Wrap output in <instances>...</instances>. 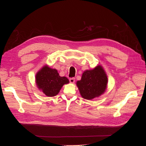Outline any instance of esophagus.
Listing matches in <instances>:
<instances>
[{
    "label": "esophagus",
    "instance_id": "esophagus-1",
    "mask_svg": "<svg viewBox=\"0 0 146 146\" xmlns=\"http://www.w3.org/2000/svg\"><path fill=\"white\" fill-rule=\"evenodd\" d=\"M69 81L71 83H74L75 82V78H69Z\"/></svg>",
    "mask_w": 146,
    "mask_h": 146
}]
</instances>
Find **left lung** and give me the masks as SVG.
<instances>
[{
  "label": "left lung",
  "instance_id": "left-lung-1",
  "mask_svg": "<svg viewBox=\"0 0 146 146\" xmlns=\"http://www.w3.org/2000/svg\"><path fill=\"white\" fill-rule=\"evenodd\" d=\"M107 75L101 65L85 70L81 80L76 82L81 96L87 100H92L103 94L107 90Z\"/></svg>",
  "mask_w": 146,
  "mask_h": 146
}]
</instances>
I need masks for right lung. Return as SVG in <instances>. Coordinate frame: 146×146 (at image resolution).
<instances>
[{
	"mask_svg": "<svg viewBox=\"0 0 146 146\" xmlns=\"http://www.w3.org/2000/svg\"><path fill=\"white\" fill-rule=\"evenodd\" d=\"M37 88L48 97H54L59 93L61 88L69 83L68 78L61 77L55 69L47 64L43 66L35 76Z\"/></svg>",
	"mask_w": 146,
	"mask_h": 146,
	"instance_id": "obj_1",
	"label": "right lung"
}]
</instances>
